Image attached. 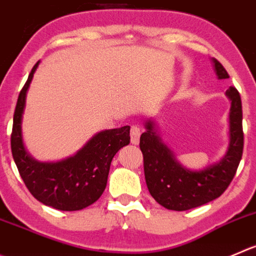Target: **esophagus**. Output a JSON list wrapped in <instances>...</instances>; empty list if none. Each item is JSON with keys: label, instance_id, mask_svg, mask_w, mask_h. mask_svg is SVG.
<instances>
[{"label": "esophagus", "instance_id": "obj_1", "mask_svg": "<svg viewBox=\"0 0 256 256\" xmlns=\"http://www.w3.org/2000/svg\"><path fill=\"white\" fill-rule=\"evenodd\" d=\"M140 134H142V130H140L138 126H133L132 128H130V142L137 144V143L140 142Z\"/></svg>", "mask_w": 256, "mask_h": 256}]
</instances>
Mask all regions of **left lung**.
<instances>
[{
	"instance_id": "1",
	"label": "left lung",
	"mask_w": 256,
	"mask_h": 256,
	"mask_svg": "<svg viewBox=\"0 0 256 256\" xmlns=\"http://www.w3.org/2000/svg\"><path fill=\"white\" fill-rule=\"evenodd\" d=\"M212 64L218 79H228L225 68L216 59H212ZM226 96L231 103L228 150L218 162L200 171L182 166L157 134L154 122L150 119L146 122V132L140 140L146 184L153 198L163 208L174 211L198 208L220 197L232 181L244 148L242 108V98L235 88H228Z\"/></svg>"
}]
</instances>
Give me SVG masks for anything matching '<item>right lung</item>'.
<instances>
[{
  "label": "right lung",
  "instance_id": "obj_1",
  "mask_svg": "<svg viewBox=\"0 0 256 256\" xmlns=\"http://www.w3.org/2000/svg\"><path fill=\"white\" fill-rule=\"evenodd\" d=\"M40 62L34 65L17 99L11 134L12 157L21 178L36 200L62 211H76L94 204L104 192L116 153L130 144V126L96 133L74 156L58 162H38L25 150L22 114L26 94Z\"/></svg>",
  "mask_w": 256,
  "mask_h": 256
}]
</instances>
